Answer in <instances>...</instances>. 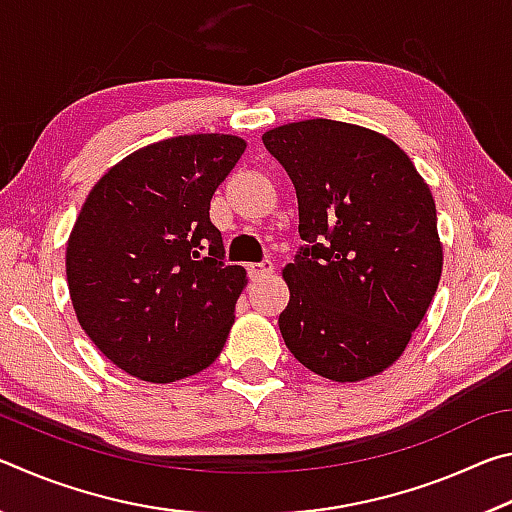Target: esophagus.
<instances>
[{
    "mask_svg": "<svg viewBox=\"0 0 512 512\" xmlns=\"http://www.w3.org/2000/svg\"><path fill=\"white\" fill-rule=\"evenodd\" d=\"M248 275L253 277V280H264V277L273 275V262L271 259H264V262L248 264Z\"/></svg>",
    "mask_w": 512,
    "mask_h": 512,
    "instance_id": "34e87169",
    "label": "esophagus"
}]
</instances>
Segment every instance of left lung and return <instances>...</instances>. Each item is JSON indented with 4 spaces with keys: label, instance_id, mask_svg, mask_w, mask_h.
Listing matches in <instances>:
<instances>
[{
    "label": "left lung",
    "instance_id": "8db88e82",
    "mask_svg": "<svg viewBox=\"0 0 512 512\" xmlns=\"http://www.w3.org/2000/svg\"><path fill=\"white\" fill-rule=\"evenodd\" d=\"M298 194L305 246L284 266L280 332L332 381L379 375L402 357L443 273L436 203L400 146L334 119L262 135Z\"/></svg>",
    "mask_w": 512,
    "mask_h": 512
}]
</instances>
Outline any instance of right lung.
<instances>
[{
  "label": "right lung",
  "mask_w": 512,
  "mask_h": 512,
  "mask_svg": "<svg viewBox=\"0 0 512 512\" xmlns=\"http://www.w3.org/2000/svg\"><path fill=\"white\" fill-rule=\"evenodd\" d=\"M246 151L235 135H180L115 164L67 241L85 334L128 375L169 384L219 357L246 268L225 264L210 201Z\"/></svg>",
  "instance_id": "right-lung-1"
}]
</instances>
